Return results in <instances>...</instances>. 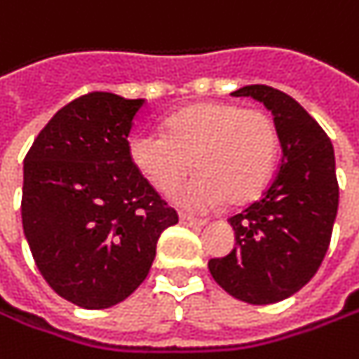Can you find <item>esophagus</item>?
I'll list each match as a JSON object with an SVG mask.
<instances>
[{
    "instance_id": "obj_1",
    "label": "esophagus",
    "mask_w": 359,
    "mask_h": 359,
    "mask_svg": "<svg viewBox=\"0 0 359 359\" xmlns=\"http://www.w3.org/2000/svg\"><path fill=\"white\" fill-rule=\"evenodd\" d=\"M180 220L188 226H204L206 224V220H204V218H196V216L186 214V212H180Z\"/></svg>"
}]
</instances>
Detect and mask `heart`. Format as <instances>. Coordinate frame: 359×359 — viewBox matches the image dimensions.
<instances>
[{"mask_svg": "<svg viewBox=\"0 0 359 359\" xmlns=\"http://www.w3.org/2000/svg\"><path fill=\"white\" fill-rule=\"evenodd\" d=\"M133 168L161 194L189 208L255 200L271 182L280 151L275 118L236 102H196L173 113L161 131H137L127 143Z\"/></svg>", "mask_w": 359, "mask_h": 359, "instance_id": "b5f03b06", "label": "heart"}]
</instances>
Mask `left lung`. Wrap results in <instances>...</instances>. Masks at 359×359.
Listing matches in <instances>:
<instances>
[{
    "instance_id": "left-lung-1",
    "label": "left lung",
    "mask_w": 359,
    "mask_h": 359,
    "mask_svg": "<svg viewBox=\"0 0 359 359\" xmlns=\"http://www.w3.org/2000/svg\"><path fill=\"white\" fill-rule=\"evenodd\" d=\"M232 97L260 100L277 123L280 165L262 198L228 218L236 246L208 269L228 295L277 303L305 287L325 257L339 202L335 155L325 131L293 97L250 84Z\"/></svg>"
}]
</instances>
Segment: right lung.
Instances as JSON below:
<instances>
[{"label": "right lung", "instance_id": "obj_1", "mask_svg": "<svg viewBox=\"0 0 359 359\" xmlns=\"http://www.w3.org/2000/svg\"><path fill=\"white\" fill-rule=\"evenodd\" d=\"M143 99L88 93L62 107L24 159L22 224L36 266L84 309L121 303L149 275L177 212L135 170L127 137Z\"/></svg>", "mask_w": 359, "mask_h": 359}]
</instances>
